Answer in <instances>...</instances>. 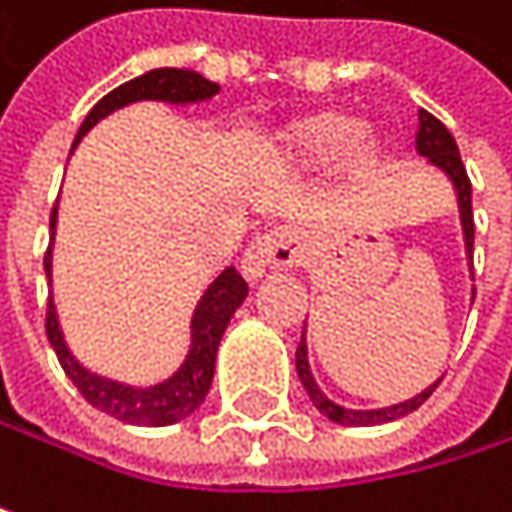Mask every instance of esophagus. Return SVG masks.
Returning <instances> with one entry per match:
<instances>
[{
    "label": "esophagus",
    "mask_w": 512,
    "mask_h": 512,
    "mask_svg": "<svg viewBox=\"0 0 512 512\" xmlns=\"http://www.w3.org/2000/svg\"><path fill=\"white\" fill-rule=\"evenodd\" d=\"M299 257V237L287 228L260 234L249 243V249L243 252V275L249 281L263 278L266 269H287L293 266Z\"/></svg>",
    "instance_id": "obj_1"
}]
</instances>
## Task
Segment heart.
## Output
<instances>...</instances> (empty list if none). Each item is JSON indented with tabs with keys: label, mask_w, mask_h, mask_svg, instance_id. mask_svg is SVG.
<instances>
[{
	"label": "heart",
	"mask_w": 512,
	"mask_h": 512,
	"mask_svg": "<svg viewBox=\"0 0 512 512\" xmlns=\"http://www.w3.org/2000/svg\"><path fill=\"white\" fill-rule=\"evenodd\" d=\"M353 132H356V121L347 112L320 109L281 127L275 133V151L281 159L305 168L323 165L332 156L347 151V165L353 168V174H367L370 168H376L382 156V142L370 133H357L353 137Z\"/></svg>",
	"instance_id": "b5f03b06"
}]
</instances>
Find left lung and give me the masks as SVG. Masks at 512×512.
Returning <instances> with one entry per match:
<instances>
[{"label": "left lung", "instance_id": "8db88e82", "mask_svg": "<svg viewBox=\"0 0 512 512\" xmlns=\"http://www.w3.org/2000/svg\"><path fill=\"white\" fill-rule=\"evenodd\" d=\"M415 148L418 154L427 156L430 165H436L451 183H454V192H457V204H460V222H462V237H465V257L471 260L474 257V213H471V180L465 174V165H462L460 148L451 136V130L436 118L430 115L427 109H418V136H415ZM471 272H474V263H468ZM474 293V290H471ZM474 299V296H471ZM296 373L302 379V388L308 391L314 409L320 415H326L329 421L335 424H344V427H376V424H388V421H397L409 412H415L433 391L442 379H436L433 385H427L421 394L403 400V403H394V406H382V409H347L335 400H329L314 373H311V364H308V344H305V332H302V341L296 347Z\"/></svg>", "mask_w": 512, "mask_h": 512}]
</instances>
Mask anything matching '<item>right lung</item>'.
<instances>
[{
    "label": "right lung",
    "mask_w": 512,
    "mask_h": 512,
    "mask_svg": "<svg viewBox=\"0 0 512 512\" xmlns=\"http://www.w3.org/2000/svg\"><path fill=\"white\" fill-rule=\"evenodd\" d=\"M219 94V85L204 79L195 70H180V67H156L148 70L124 85H118L115 91H109L82 121L73 148L79 145V139L100 124L106 115L139 103V100H159V103H171V106H192V103H204L210 97ZM70 148V151H73ZM55 219H58V207H52L50 216V234L55 237ZM44 269L47 278H52V243L44 257ZM249 296V284L243 281V275L228 266L216 275V281L204 290L201 302L195 305L192 314V344L189 353L183 358V364L162 382L156 385H127L109 376H100L94 370H88L79 358L70 353L61 326H58V314L55 305L47 308V338H50L52 350L61 361L67 379L79 388V394L100 412L124 421V424H136V427H168L177 424L183 418H189L207 397L210 385H213V370H216V353H219V341L234 317V311L243 305V299Z\"/></svg>",
    "instance_id": "obj_1"
}]
</instances>
